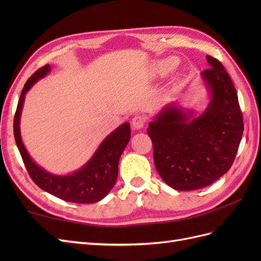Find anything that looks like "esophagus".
I'll return each mask as SVG.
<instances>
[{"instance_id": "34e87169", "label": "esophagus", "mask_w": 261, "mask_h": 261, "mask_svg": "<svg viewBox=\"0 0 261 261\" xmlns=\"http://www.w3.org/2000/svg\"><path fill=\"white\" fill-rule=\"evenodd\" d=\"M145 123H146V118L141 115H136L132 121L134 129H141L145 126Z\"/></svg>"}]
</instances>
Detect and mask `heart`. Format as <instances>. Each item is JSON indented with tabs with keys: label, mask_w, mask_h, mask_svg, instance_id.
Returning a JSON list of instances; mask_svg holds the SVG:
<instances>
[{
	"label": "heart",
	"mask_w": 261,
	"mask_h": 261,
	"mask_svg": "<svg viewBox=\"0 0 261 261\" xmlns=\"http://www.w3.org/2000/svg\"><path fill=\"white\" fill-rule=\"evenodd\" d=\"M178 64V60L175 58H170L167 60H163L161 62H158L153 66V74L156 76H164L170 73L172 69H174Z\"/></svg>",
	"instance_id": "heart-1"
}]
</instances>
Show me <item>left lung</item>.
Wrapping results in <instances>:
<instances>
[{"label": "left lung", "mask_w": 261, "mask_h": 261, "mask_svg": "<svg viewBox=\"0 0 261 261\" xmlns=\"http://www.w3.org/2000/svg\"><path fill=\"white\" fill-rule=\"evenodd\" d=\"M201 72L210 102L196 115L172 103L149 123L155 169L176 191L206 187L230 170L238 153L244 124L238 93L223 65L207 55Z\"/></svg>", "instance_id": "1"}]
</instances>
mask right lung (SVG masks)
Returning <instances> with one entry per match:
<instances>
[{
	"instance_id": "right-lung-1",
	"label": "right lung",
	"mask_w": 261,
	"mask_h": 261,
	"mask_svg": "<svg viewBox=\"0 0 261 261\" xmlns=\"http://www.w3.org/2000/svg\"><path fill=\"white\" fill-rule=\"evenodd\" d=\"M50 65L38 69L23 86L14 118V136L29 175L46 193L76 203L100 201L115 185L118 174V162L130 139V125L124 123L113 130L98 147L97 151L85 165L67 175H55L46 172L31 159L20 135V115L28 90L39 80L50 73Z\"/></svg>"
}]
</instances>
